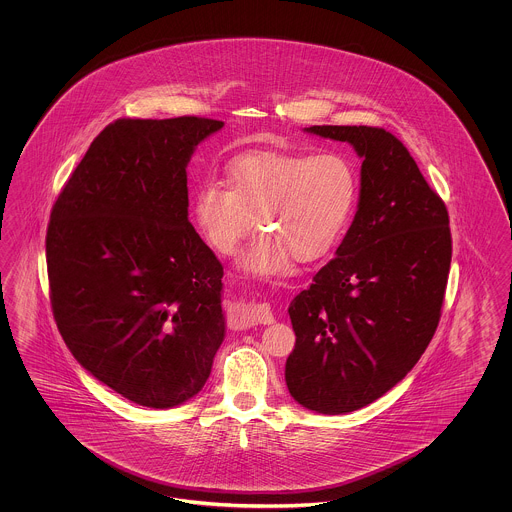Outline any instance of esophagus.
I'll return each mask as SVG.
<instances>
[{"instance_id": "1", "label": "esophagus", "mask_w": 512, "mask_h": 512, "mask_svg": "<svg viewBox=\"0 0 512 512\" xmlns=\"http://www.w3.org/2000/svg\"><path fill=\"white\" fill-rule=\"evenodd\" d=\"M234 322L238 326H255V324H272L274 315L268 303H244L234 311Z\"/></svg>"}]
</instances>
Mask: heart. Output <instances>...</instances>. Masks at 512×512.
Wrapping results in <instances>:
<instances>
[{
    "label": "heart",
    "mask_w": 512,
    "mask_h": 512,
    "mask_svg": "<svg viewBox=\"0 0 512 512\" xmlns=\"http://www.w3.org/2000/svg\"><path fill=\"white\" fill-rule=\"evenodd\" d=\"M359 195L353 161L340 151H253L228 165V184L205 180L195 192L197 226L230 257L255 226L240 267L245 274L288 276L293 259L311 263L340 242Z\"/></svg>",
    "instance_id": "obj_1"
}]
</instances>
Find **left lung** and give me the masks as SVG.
Segmentation results:
<instances>
[{
  "mask_svg": "<svg viewBox=\"0 0 512 512\" xmlns=\"http://www.w3.org/2000/svg\"><path fill=\"white\" fill-rule=\"evenodd\" d=\"M363 157L359 209L336 257L288 313L286 384L305 409L357 411L413 368L434 338L451 265L443 199L409 149L378 126H311Z\"/></svg>",
  "mask_w": 512,
  "mask_h": 512,
  "instance_id": "8db88e82",
  "label": "left lung"
}]
</instances>
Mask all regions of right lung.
<instances>
[{"instance_id": "1", "label": "right lung", "mask_w": 512, "mask_h": 512, "mask_svg": "<svg viewBox=\"0 0 512 512\" xmlns=\"http://www.w3.org/2000/svg\"><path fill=\"white\" fill-rule=\"evenodd\" d=\"M224 126L119 119L55 199L49 299L74 359L122 397L171 409L205 386L224 340L222 265L188 220L186 167Z\"/></svg>"}]
</instances>
